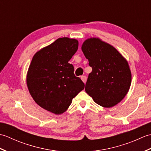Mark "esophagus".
Returning <instances> with one entry per match:
<instances>
[{
    "label": "esophagus",
    "instance_id": "1",
    "mask_svg": "<svg viewBox=\"0 0 151 151\" xmlns=\"http://www.w3.org/2000/svg\"><path fill=\"white\" fill-rule=\"evenodd\" d=\"M81 80H82L83 82L86 83V81H87V78H86V76H81Z\"/></svg>",
    "mask_w": 151,
    "mask_h": 151
}]
</instances>
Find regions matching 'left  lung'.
<instances>
[{"label": "left lung", "instance_id": "left-lung-1", "mask_svg": "<svg viewBox=\"0 0 151 151\" xmlns=\"http://www.w3.org/2000/svg\"><path fill=\"white\" fill-rule=\"evenodd\" d=\"M81 49L92 67L86 93L102 107L114 106L124 99L131 85L127 60L114 47L97 37L85 40Z\"/></svg>", "mask_w": 151, "mask_h": 151}]
</instances>
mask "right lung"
<instances>
[{
	"instance_id": "add662e5",
	"label": "right lung",
	"mask_w": 151,
	"mask_h": 151,
	"mask_svg": "<svg viewBox=\"0 0 151 151\" xmlns=\"http://www.w3.org/2000/svg\"><path fill=\"white\" fill-rule=\"evenodd\" d=\"M78 47L77 40L58 38L38 50L28 67L27 84L30 95L40 107L54 114L65 112L73 99L84 89L68 62Z\"/></svg>"
}]
</instances>
